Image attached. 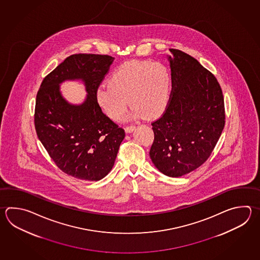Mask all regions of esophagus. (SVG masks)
<instances>
[{
    "instance_id": "obj_1",
    "label": "esophagus",
    "mask_w": 260,
    "mask_h": 260,
    "mask_svg": "<svg viewBox=\"0 0 260 260\" xmlns=\"http://www.w3.org/2000/svg\"><path fill=\"white\" fill-rule=\"evenodd\" d=\"M135 128H136L135 126H127V127H125V132H126V133H132L133 131H135Z\"/></svg>"
}]
</instances>
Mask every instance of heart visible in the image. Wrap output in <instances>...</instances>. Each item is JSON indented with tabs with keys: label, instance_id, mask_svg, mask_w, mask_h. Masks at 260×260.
Returning a JSON list of instances; mask_svg holds the SVG:
<instances>
[{
	"label": "heart",
	"instance_id": "1",
	"mask_svg": "<svg viewBox=\"0 0 260 260\" xmlns=\"http://www.w3.org/2000/svg\"><path fill=\"white\" fill-rule=\"evenodd\" d=\"M171 76L162 63L131 60L118 66L110 75L108 84L96 90L98 105L113 120L123 116L127 101L133 106L131 119L161 115L170 102Z\"/></svg>",
	"mask_w": 260,
	"mask_h": 260
}]
</instances>
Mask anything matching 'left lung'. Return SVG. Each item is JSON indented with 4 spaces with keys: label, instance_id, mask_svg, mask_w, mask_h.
<instances>
[{
    "label": "left lung",
    "instance_id": "1",
    "mask_svg": "<svg viewBox=\"0 0 260 260\" xmlns=\"http://www.w3.org/2000/svg\"><path fill=\"white\" fill-rule=\"evenodd\" d=\"M170 101L152 123L154 141L150 157L163 174L178 178L206 162L225 124L222 90L217 79L196 59L170 49Z\"/></svg>",
    "mask_w": 260,
    "mask_h": 260
}]
</instances>
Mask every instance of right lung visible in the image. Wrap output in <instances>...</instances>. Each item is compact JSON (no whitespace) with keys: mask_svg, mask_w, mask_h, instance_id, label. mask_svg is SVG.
Listing matches in <instances>:
<instances>
[{"mask_svg":"<svg viewBox=\"0 0 260 260\" xmlns=\"http://www.w3.org/2000/svg\"><path fill=\"white\" fill-rule=\"evenodd\" d=\"M114 57L78 53L47 75L38 91L35 128L38 138L60 170L83 180L105 178L115 164L125 132L102 112L96 90ZM80 80L87 92L79 105L69 103L59 85Z\"/></svg>","mask_w":260,"mask_h":260,"instance_id":"right-lung-1","label":"right lung"}]
</instances>
